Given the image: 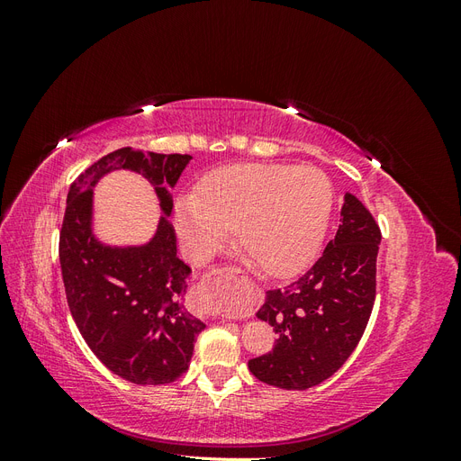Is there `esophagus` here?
<instances>
[{
    "label": "esophagus",
    "instance_id": "esophagus-1",
    "mask_svg": "<svg viewBox=\"0 0 461 461\" xmlns=\"http://www.w3.org/2000/svg\"><path fill=\"white\" fill-rule=\"evenodd\" d=\"M232 273H239V269H232ZM209 281V276H205V278H202V281L200 283H196V285H194V294H202V290H203V286H205V283Z\"/></svg>",
    "mask_w": 461,
    "mask_h": 461
}]
</instances>
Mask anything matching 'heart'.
I'll return each instance as SVG.
<instances>
[{
  "label": "heart",
  "instance_id": "obj_1",
  "mask_svg": "<svg viewBox=\"0 0 461 461\" xmlns=\"http://www.w3.org/2000/svg\"><path fill=\"white\" fill-rule=\"evenodd\" d=\"M330 209V180L317 167L239 163L212 171L198 196L178 202L176 230L190 259L202 263L236 229L258 267L281 276L315 252Z\"/></svg>",
  "mask_w": 461,
  "mask_h": 461
}]
</instances>
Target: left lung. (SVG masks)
<instances>
[{
	"label": "left lung",
	"mask_w": 461,
	"mask_h": 461,
	"mask_svg": "<svg viewBox=\"0 0 461 461\" xmlns=\"http://www.w3.org/2000/svg\"><path fill=\"white\" fill-rule=\"evenodd\" d=\"M379 244L373 215L346 194L334 240L294 283L269 290L258 312L278 339L273 352L248 361L256 379L305 390L344 366L371 317Z\"/></svg>",
	"instance_id": "1"
}]
</instances>
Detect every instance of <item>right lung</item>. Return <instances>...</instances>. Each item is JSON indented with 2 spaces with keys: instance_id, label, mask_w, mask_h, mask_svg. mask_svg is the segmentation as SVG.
Here are the masks:
<instances>
[{
  "instance_id": "right-lung-1",
  "label": "right lung",
  "mask_w": 461,
  "mask_h": 461,
  "mask_svg": "<svg viewBox=\"0 0 461 461\" xmlns=\"http://www.w3.org/2000/svg\"><path fill=\"white\" fill-rule=\"evenodd\" d=\"M192 158L121 148L78 175L68 188L59 234L67 303L90 350L134 384H165L186 373L205 329L185 308L188 265L176 258L169 222L173 188ZM117 168L140 172L157 186L166 215L144 247H105L91 232V188Z\"/></svg>"
}]
</instances>
